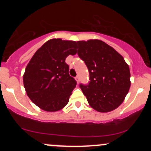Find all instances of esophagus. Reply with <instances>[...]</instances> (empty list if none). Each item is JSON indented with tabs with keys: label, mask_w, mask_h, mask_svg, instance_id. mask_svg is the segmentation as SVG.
I'll use <instances>...</instances> for the list:
<instances>
[{
	"label": "esophagus",
	"mask_w": 151,
	"mask_h": 151,
	"mask_svg": "<svg viewBox=\"0 0 151 151\" xmlns=\"http://www.w3.org/2000/svg\"><path fill=\"white\" fill-rule=\"evenodd\" d=\"M75 80L76 81H77V83H79V81H80V77H79V76H77V77H75Z\"/></svg>",
	"instance_id": "1"
}]
</instances>
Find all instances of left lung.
Returning a JSON list of instances; mask_svg holds the SVG:
<instances>
[{
  "instance_id": "left-lung-1",
  "label": "left lung",
  "mask_w": 151,
  "mask_h": 151,
  "mask_svg": "<svg viewBox=\"0 0 151 151\" xmlns=\"http://www.w3.org/2000/svg\"><path fill=\"white\" fill-rule=\"evenodd\" d=\"M78 55L90 74L88 85H80L90 106L108 112L123 103L131 86L130 70L116 50L99 39L78 41Z\"/></svg>"
}]
</instances>
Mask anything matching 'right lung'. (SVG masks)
Masks as SVG:
<instances>
[{"mask_svg": "<svg viewBox=\"0 0 151 151\" xmlns=\"http://www.w3.org/2000/svg\"><path fill=\"white\" fill-rule=\"evenodd\" d=\"M74 41L52 39L44 44L27 65L23 84L30 99L40 109L56 112L68 104L77 83L65 60L77 52Z\"/></svg>", "mask_w": 151, "mask_h": 151, "instance_id": "add662e5", "label": "right lung"}]
</instances>
